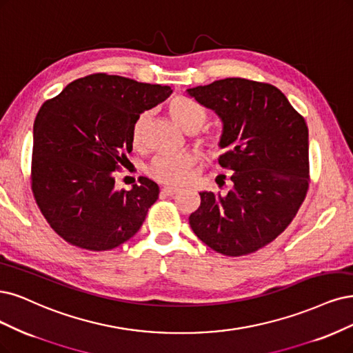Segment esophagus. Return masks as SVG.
<instances>
[{
	"label": "esophagus",
	"instance_id": "obj_1",
	"mask_svg": "<svg viewBox=\"0 0 353 353\" xmlns=\"http://www.w3.org/2000/svg\"><path fill=\"white\" fill-rule=\"evenodd\" d=\"M175 192H178V188H176V187H163V188L161 190L162 196H174Z\"/></svg>",
	"mask_w": 353,
	"mask_h": 353
}]
</instances>
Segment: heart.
<instances>
[{
  "label": "heart",
  "mask_w": 353,
  "mask_h": 353,
  "mask_svg": "<svg viewBox=\"0 0 353 353\" xmlns=\"http://www.w3.org/2000/svg\"><path fill=\"white\" fill-rule=\"evenodd\" d=\"M168 112L175 123L187 132L199 131L208 119L205 109L185 96H175L168 105ZM149 114H140L131 127V143L134 148H141L144 139V128L148 125ZM201 144L208 150H216L221 145V139L217 136H208L201 140ZM199 154L191 150H182L171 154H161L154 157L149 168V174L161 182L166 184H181L190 174L192 166L196 165Z\"/></svg>",
  "instance_id": "1"
}]
</instances>
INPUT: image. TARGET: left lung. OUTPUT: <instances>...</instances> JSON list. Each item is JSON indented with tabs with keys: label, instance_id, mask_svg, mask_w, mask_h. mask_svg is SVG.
<instances>
[{
	"label": "left lung",
	"instance_id": "1",
	"mask_svg": "<svg viewBox=\"0 0 353 353\" xmlns=\"http://www.w3.org/2000/svg\"><path fill=\"white\" fill-rule=\"evenodd\" d=\"M221 118L219 157L232 171L226 194L200 192L190 226L205 245L229 257L270 244L294 221L310 184L308 127L269 83L239 77L187 89Z\"/></svg>",
	"mask_w": 353,
	"mask_h": 353
}]
</instances>
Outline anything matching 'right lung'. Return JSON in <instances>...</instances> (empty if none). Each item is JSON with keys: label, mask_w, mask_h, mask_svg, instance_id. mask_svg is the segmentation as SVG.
Instances as JSON below:
<instances>
[{"label": "right lung", "mask_w": 353, "mask_h": 353, "mask_svg": "<svg viewBox=\"0 0 353 353\" xmlns=\"http://www.w3.org/2000/svg\"><path fill=\"white\" fill-rule=\"evenodd\" d=\"M169 86L105 72L71 81L46 101L33 124L32 191L46 222L68 244L119 247L137 234L159 187L141 178L115 190V171L132 150L136 118L165 101Z\"/></svg>", "instance_id": "add662e5"}]
</instances>
